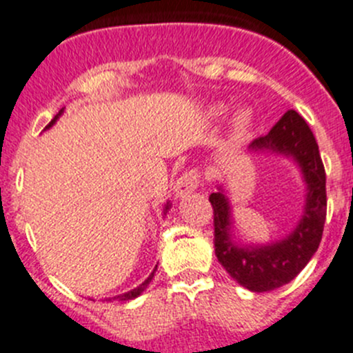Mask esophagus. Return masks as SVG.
Listing matches in <instances>:
<instances>
[{"mask_svg":"<svg viewBox=\"0 0 353 353\" xmlns=\"http://www.w3.org/2000/svg\"><path fill=\"white\" fill-rule=\"evenodd\" d=\"M199 183H200V174L196 172L195 169L186 170V172L181 174V176L176 179V183H174V193H176L177 199L190 195V193H193L196 188H199Z\"/></svg>","mask_w":353,"mask_h":353,"instance_id":"1","label":"esophagus"}]
</instances>
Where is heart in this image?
<instances>
[{
  "label": "heart",
  "instance_id": "b5f03b06",
  "mask_svg": "<svg viewBox=\"0 0 353 353\" xmlns=\"http://www.w3.org/2000/svg\"><path fill=\"white\" fill-rule=\"evenodd\" d=\"M223 113H225V110H223V108H217L216 114H223ZM251 123H252L251 113H249V111H239L232 120L233 134H235L236 137L243 136V134L251 128Z\"/></svg>",
  "mask_w": 353,
  "mask_h": 353
}]
</instances>
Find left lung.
Segmentation results:
<instances>
[{"label":"left lung","mask_w":353,"mask_h":353,"mask_svg":"<svg viewBox=\"0 0 353 353\" xmlns=\"http://www.w3.org/2000/svg\"><path fill=\"white\" fill-rule=\"evenodd\" d=\"M251 150L291 157L306 183V205L301 221L285 239L270 245H243L232 239L230 202L223 190L209 196L214 210V249L217 261L249 291L266 292L289 284L317 252L327 210L325 170L319 144L305 118L289 110L266 136L251 143Z\"/></svg>","instance_id":"obj_1"}]
</instances>
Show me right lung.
Returning a JSON list of instances; mask_svg holds the SVG:
<instances>
[{
  "instance_id": "right-lung-1",
  "label": "right lung",
  "mask_w": 353,
  "mask_h": 353,
  "mask_svg": "<svg viewBox=\"0 0 353 353\" xmlns=\"http://www.w3.org/2000/svg\"><path fill=\"white\" fill-rule=\"evenodd\" d=\"M61 114H62V110H61V111H59V113H57V114H55V118H54V120H52V121H50V123H48V125H47V128H50V127H52V125H54V123H55V120H57V118H59V117H61ZM165 210H169V203H167V205H165ZM153 275H154V272H153V273H151V275H150V276H148L146 281H144V282H143V284H141V285H139V288H136V289H132V291L125 292V294H120V296H117V298H113V299H118V301H128V299H134V298H137V296H139V294H141V292H143V291H144V289H146V288H148V284H150V282H151V279H153ZM108 301H111V298H110V299H108Z\"/></svg>"
}]
</instances>
